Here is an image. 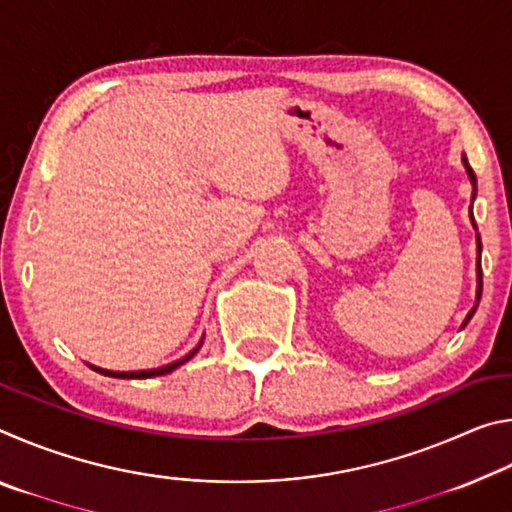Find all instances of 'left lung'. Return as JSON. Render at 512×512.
<instances>
[{
	"label": "left lung",
	"instance_id": "8db88e82",
	"mask_svg": "<svg viewBox=\"0 0 512 512\" xmlns=\"http://www.w3.org/2000/svg\"><path fill=\"white\" fill-rule=\"evenodd\" d=\"M463 167H465V171H467V178H470V183H472V203H474V198H476V176H474V171H472L470 164H467L465 155H463ZM470 219H472V225H474V230H476V223H474V216H472V207H470ZM481 289H483V275H481V237H479V232H476V302H474V307H472L470 311H467V316H465L461 327H465L467 323H470V318L474 316L476 307H479Z\"/></svg>",
	"mask_w": 512,
	"mask_h": 512
}]
</instances>
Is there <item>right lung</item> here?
<instances>
[{
  "instance_id": "add662e5",
  "label": "right lung",
  "mask_w": 512,
  "mask_h": 512,
  "mask_svg": "<svg viewBox=\"0 0 512 512\" xmlns=\"http://www.w3.org/2000/svg\"><path fill=\"white\" fill-rule=\"evenodd\" d=\"M201 345H203V339H201V343L196 345V348L189 352V354H185L183 359H178V361H171V363H167V366H160V368H151V370H131V372H124V370H106V368H99V366H92V363H88V366L92 368V370H97V372H101V375H106V377H117V379H151V377H160V375H169V372H173L176 368H180L183 366V363H187L189 359L194 357V354L201 350Z\"/></svg>"
}]
</instances>
